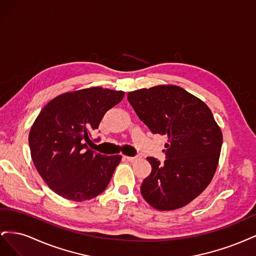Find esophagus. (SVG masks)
Wrapping results in <instances>:
<instances>
[{"instance_id": "1", "label": "esophagus", "mask_w": 256, "mask_h": 256, "mask_svg": "<svg viewBox=\"0 0 256 256\" xmlns=\"http://www.w3.org/2000/svg\"><path fill=\"white\" fill-rule=\"evenodd\" d=\"M125 159H127V160H128V161H130V162H134V161H136V160L140 159V157H138V156H136V157H129V156H125Z\"/></svg>"}]
</instances>
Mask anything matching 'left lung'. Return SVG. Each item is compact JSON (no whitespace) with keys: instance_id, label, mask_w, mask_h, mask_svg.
<instances>
[{"instance_id":"obj_1","label":"left lung","mask_w":256,"mask_h":256,"mask_svg":"<svg viewBox=\"0 0 256 256\" xmlns=\"http://www.w3.org/2000/svg\"><path fill=\"white\" fill-rule=\"evenodd\" d=\"M128 102L152 134L168 136L166 160L148 157L152 173L142 182L144 200L158 210L189 204L212 182L222 132L205 102L176 85L128 92Z\"/></svg>"}]
</instances>
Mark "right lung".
I'll return each instance as SVG.
<instances>
[{
	"label": "right lung",
	"mask_w": 256,
	"mask_h": 256,
	"mask_svg": "<svg viewBox=\"0 0 256 256\" xmlns=\"http://www.w3.org/2000/svg\"><path fill=\"white\" fill-rule=\"evenodd\" d=\"M124 95L99 86L69 92L52 99L37 116L28 134L30 156L56 194L83 202L108 187L122 157L104 156L88 144H94L90 134Z\"/></svg>",
	"instance_id": "add662e5"
}]
</instances>
